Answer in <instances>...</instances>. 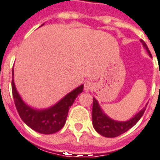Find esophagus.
Returning a JSON list of instances; mask_svg holds the SVG:
<instances>
[{"label":"esophagus","mask_w":160,"mask_h":160,"mask_svg":"<svg viewBox=\"0 0 160 160\" xmlns=\"http://www.w3.org/2000/svg\"><path fill=\"white\" fill-rule=\"evenodd\" d=\"M83 88H84L85 91L88 92L93 89V88H94V84H93V82H92L91 81H86L85 82L84 87H83Z\"/></svg>","instance_id":"1"}]
</instances>
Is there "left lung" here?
Segmentation results:
<instances>
[{"label": "left lung", "instance_id": "left-lung-1", "mask_svg": "<svg viewBox=\"0 0 160 160\" xmlns=\"http://www.w3.org/2000/svg\"><path fill=\"white\" fill-rule=\"evenodd\" d=\"M141 42L145 48L147 52L148 53L149 56L152 57V54L150 53L145 42L143 40H141ZM147 105H146V107H147ZM146 107H143L139 112H137L130 119L123 121H123H116V120L111 118L110 117H108L104 112V111L102 110L101 106L99 105L97 100L95 98H93V108H92L93 126H94V129L101 136H105V137H110V138L117 137L124 132H126L129 129H131L139 121L145 112Z\"/></svg>", "mask_w": 160, "mask_h": 160}]
</instances>
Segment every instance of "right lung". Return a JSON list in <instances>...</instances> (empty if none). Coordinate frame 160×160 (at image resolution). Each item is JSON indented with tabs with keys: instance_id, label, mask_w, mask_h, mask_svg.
<instances>
[{
	"instance_id": "right-lung-1",
	"label": "right lung",
	"mask_w": 160,
	"mask_h": 160,
	"mask_svg": "<svg viewBox=\"0 0 160 160\" xmlns=\"http://www.w3.org/2000/svg\"><path fill=\"white\" fill-rule=\"evenodd\" d=\"M12 91L21 119L31 129L41 134L50 135L59 131L66 123L70 107H72L76 98L82 92L83 84L80 85L74 90L71 91L59 101L55 105L46 109H35L28 106L22 100L15 87L13 70L12 72Z\"/></svg>"
}]
</instances>
